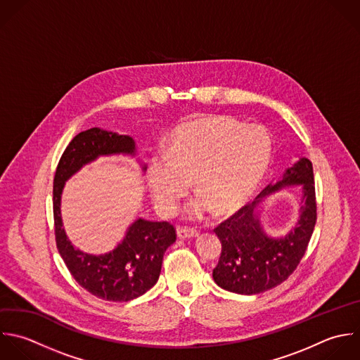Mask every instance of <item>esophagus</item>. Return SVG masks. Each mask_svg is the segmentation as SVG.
I'll list each match as a JSON object with an SVG mask.
<instances>
[{
	"label": "esophagus",
	"instance_id": "1",
	"mask_svg": "<svg viewBox=\"0 0 360 360\" xmlns=\"http://www.w3.org/2000/svg\"><path fill=\"white\" fill-rule=\"evenodd\" d=\"M176 234L179 238H193V237H198L199 231L192 227H179Z\"/></svg>",
	"mask_w": 360,
	"mask_h": 360
}]
</instances>
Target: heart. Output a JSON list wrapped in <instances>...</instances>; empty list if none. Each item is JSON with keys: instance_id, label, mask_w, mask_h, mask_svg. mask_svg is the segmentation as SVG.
<instances>
[{"instance_id": "heart-1", "label": "heart", "mask_w": 360, "mask_h": 360, "mask_svg": "<svg viewBox=\"0 0 360 360\" xmlns=\"http://www.w3.org/2000/svg\"><path fill=\"white\" fill-rule=\"evenodd\" d=\"M271 151V137L259 126H244L229 116L185 122L172 131L165 154L148 161L153 202L162 216H172L193 181L198 198L191 217H202L210 209L216 214L231 213L255 191Z\"/></svg>"}]
</instances>
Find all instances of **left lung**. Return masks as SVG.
<instances>
[{"instance_id": "8db88e82", "label": "left lung", "mask_w": 360, "mask_h": 360, "mask_svg": "<svg viewBox=\"0 0 360 360\" xmlns=\"http://www.w3.org/2000/svg\"><path fill=\"white\" fill-rule=\"evenodd\" d=\"M290 184H302L301 217L297 227L282 239L266 236L255 207L268 193ZM317 221L313 164L302 158L288 168L282 179L268 185L251 205H245L220 223L214 233L221 241V255L213 269L214 282L238 295H258L285 282L306 254Z\"/></svg>"}]
</instances>
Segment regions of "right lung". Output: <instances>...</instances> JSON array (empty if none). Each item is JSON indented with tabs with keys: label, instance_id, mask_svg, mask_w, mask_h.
Wrapping results in <instances>:
<instances>
[{
	"label": "right lung",
	"instance_id": "1",
	"mask_svg": "<svg viewBox=\"0 0 360 360\" xmlns=\"http://www.w3.org/2000/svg\"><path fill=\"white\" fill-rule=\"evenodd\" d=\"M130 136L98 127L78 133L65 147L53 181V216L57 250L75 282L108 302H129L150 290L158 281L167 248L175 243V227L168 221L136 220L123 241L110 252L89 255L72 247L60 216L64 182L99 155L134 154ZM146 169V168H144Z\"/></svg>",
	"mask_w": 360,
	"mask_h": 360
}]
</instances>
